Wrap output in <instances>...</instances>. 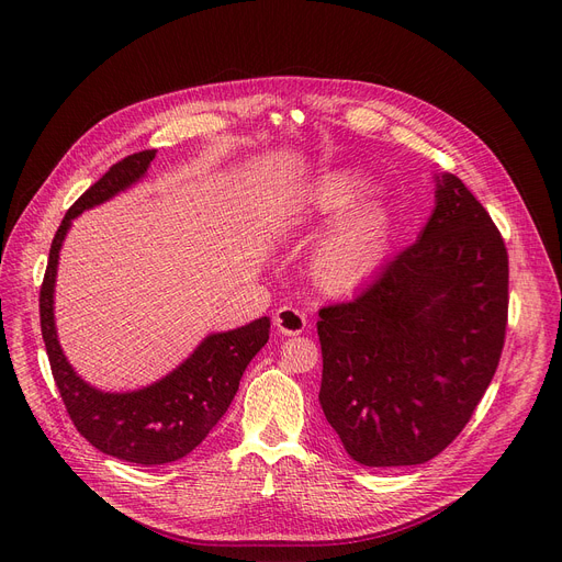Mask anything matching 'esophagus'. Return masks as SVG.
<instances>
[{
  "mask_svg": "<svg viewBox=\"0 0 562 562\" xmlns=\"http://www.w3.org/2000/svg\"><path fill=\"white\" fill-rule=\"evenodd\" d=\"M276 327L284 334V336H297L303 334L307 327V316L305 312L295 310V307H280L276 318H273Z\"/></svg>",
  "mask_w": 562,
  "mask_h": 562,
  "instance_id": "esophagus-1",
  "label": "esophagus"
}]
</instances>
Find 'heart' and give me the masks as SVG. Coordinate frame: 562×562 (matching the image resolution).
<instances>
[{
    "label": "heart",
    "instance_id": "obj_1",
    "mask_svg": "<svg viewBox=\"0 0 562 562\" xmlns=\"http://www.w3.org/2000/svg\"><path fill=\"white\" fill-rule=\"evenodd\" d=\"M368 184L348 171L321 178L310 194L318 214H336L357 203ZM393 221L384 205L361 203L325 235L314 257V276L323 289L346 291L375 273L391 248Z\"/></svg>",
    "mask_w": 562,
    "mask_h": 562
}]
</instances>
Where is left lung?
Wrapping results in <instances>:
<instances>
[{"instance_id":"8db88e82","label":"left lung","mask_w":562,"mask_h":562,"mask_svg":"<svg viewBox=\"0 0 562 562\" xmlns=\"http://www.w3.org/2000/svg\"><path fill=\"white\" fill-rule=\"evenodd\" d=\"M427 226L348 303L318 312L321 406L368 468L420 465L472 418L497 370L508 255L454 173H434Z\"/></svg>"}]
</instances>
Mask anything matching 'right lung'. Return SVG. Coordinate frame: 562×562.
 <instances>
[{
	"label": "right lung",
	"mask_w": 562,
	"mask_h": 562,
	"mask_svg": "<svg viewBox=\"0 0 562 562\" xmlns=\"http://www.w3.org/2000/svg\"><path fill=\"white\" fill-rule=\"evenodd\" d=\"M156 151H139L112 165L74 203L52 241L41 289V327L54 382L79 434L99 452L137 465H162L194 452L226 414L250 359L269 341L271 318L261 316L228 331L207 334L196 350L162 380L126 393H108L88 384L67 361L54 321L58 257L71 221L131 184L151 167Z\"/></svg>",
	"instance_id": "1"
}]
</instances>
